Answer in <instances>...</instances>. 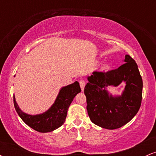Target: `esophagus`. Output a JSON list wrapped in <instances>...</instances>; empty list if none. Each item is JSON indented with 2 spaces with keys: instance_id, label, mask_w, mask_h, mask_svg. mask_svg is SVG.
Wrapping results in <instances>:
<instances>
[{
  "instance_id": "obj_1",
  "label": "esophagus",
  "mask_w": 156,
  "mask_h": 156,
  "mask_svg": "<svg viewBox=\"0 0 156 156\" xmlns=\"http://www.w3.org/2000/svg\"><path fill=\"white\" fill-rule=\"evenodd\" d=\"M79 83H80V89H81L82 91L84 90V87H85V81H84L83 80H80L79 81Z\"/></svg>"
}]
</instances>
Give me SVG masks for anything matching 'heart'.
<instances>
[{
	"label": "heart",
	"mask_w": 156,
	"mask_h": 156,
	"mask_svg": "<svg viewBox=\"0 0 156 156\" xmlns=\"http://www.w3.org/2000/svg\"><path fill=\"white\" fill-rule=\"evenodd\" d=\"M104 68H105V69H106V68H107V66H105V67H104Z\"/></svg>",
	"instance_id": "obj_1"
}]
</instances>
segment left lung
<instances>
[{
	"instance_id": "8db88e82",
	"label": "left lung",
	"mask_w": 156,
	"mask_h": 156,
	"mask_svg": "<svg viewBox=\"0 0 156 156\" xmlns=\"http://www.w3.org/2000/svg\"><path fill=\"white\" fill-rule=\"evenodd\" d=\"M125 64L108 72L94 71L84 88L87 109L94 124L114 130L127 124L139 112L142 98V78L136 62L125 55ZM126 83L121 96H113L106 89Z\"/></svg>"
}]
</instances>
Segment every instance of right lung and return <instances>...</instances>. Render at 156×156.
Instances as JSON below:
<instances>
[{
	"label": "right lung",
	"mask_w": 156,
	"mask_h": 156,
	"mask_svg": "<svg viewBox=\"0 0 156 156\" xmlns=\"http://www.w3.org/2000/svg\"><path fill=\"white\" fill-rule=\"evenodd\" d=\"M80 91L81 89L78 81L62 87L51 108L40 114L30 115L23 112L19 108L15 95L14 105L20 117L27 125L40 133H48L57 129L64 124L69 105Z\"/></svg>",
	"instance_id": "right-lung-1"
}]
</instances>
